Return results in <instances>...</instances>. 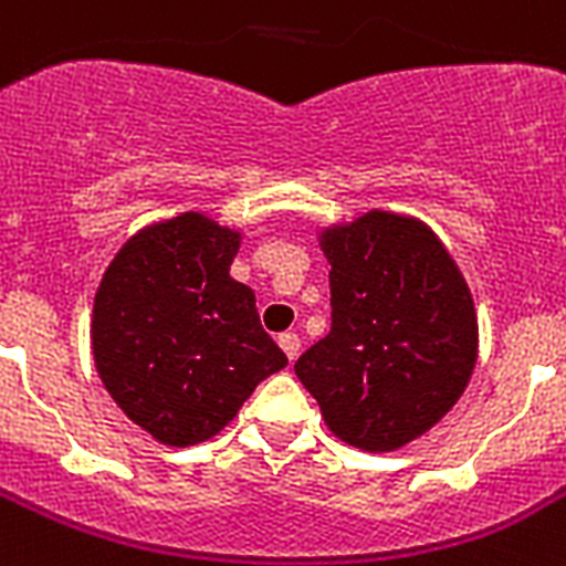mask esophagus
<instances>
[{
	"instance_id": "34e87169",
	"label": "esophagus",
	"mask_w": 566,
	"mask_h": 566,
	"mask_svg": "<svg viewBox=\"0 0 566 566\" xmlns=\"http://www.w3.org/2000/svg\"><path fill=\"white\" fill-rule=\"evenodd\" d=\"M279 346H282V352L287 355V360H296L298 348H302L296 331H284V334H279Z\"/></svg>"
}]
</instances>
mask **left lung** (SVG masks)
Instances as JSON below:
<instances>
[{
    "label": "left lung",
    "instance_id": "1",
    "mask_svg": "<svg viewBox=\"0 0 566 566\" xmlns=\"http://www.w3.org/2000/svg\"><path fill=\"white\" fill-rule=\"evenodd\" d=\"M331 331L296 375L339 442L389 453L462 398L480 352L474 296L424 220L371 209L319 229Z\"/></svg>",
    "mask_w": 566,
    "mask_h": 566
}]
</instances>
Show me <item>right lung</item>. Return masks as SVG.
<instances>
[{"mask_svg": "<svg viewBox=\"0 0 566 566\" xmlns=\"http://www.w3.org/2000/svg\"><path fill=\"white\" fill-rule=\"evenodd\" d=\"M241 229L182 211L124 241L92 305V357L109 398L156 442H209L287 366L255 293L229 268Z\"/></svg>", "mask_w": 566, "mask_h": 566, "instance_id": "right-lung-1", "label": "right lung"}]
</instances>
